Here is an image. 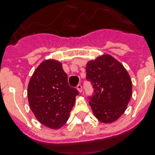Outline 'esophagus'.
Listing matches in <instances>:
<instances>
[{
  "label": "esophagus",
  "instance_id": "esophagus-1",
  "mask_svg": "<svg viewBox=\"0 0 155 155\" xmlns=\"http://www.w3.org/2000/svg\"><path fill=\"white\" fill-rule=\"evenodd\" d=\"M76 89L78 90V91L80 92V93H81L83 91V87H82L81 84H78L77 87H76Z\"/></svg>",
  "mask_w": 155,
  "mask_h": 155
}]
</instances>
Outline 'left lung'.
<instances>
[{"instance_id":"8db88e82","label":"left lung","mask_w":155,"mask_h":155,"mask_svg":"<svg viewBox=\"0 0 155 155\" xmlns=\"http://www.w3.org/2000/svg\"><path fill=\"white\" fill-rule=\"evenodd\" d=\"M87 80L94 93L89 96L93 114L102 123H112L124 114L132 97V84L128 71L110 55L90 61L86 66Z\"/></svg>"}]
</instances>
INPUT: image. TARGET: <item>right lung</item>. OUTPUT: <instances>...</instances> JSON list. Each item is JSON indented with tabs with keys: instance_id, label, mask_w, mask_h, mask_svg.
<instances>
[{
	"instance_id": "add662e5",
	"label": "right lung",
	"mask_w": 155,
	"mask_h": 155,
	"mask_svg": "<svg viewBox=\"0 0 155 155\" xmlns=\"http://www.w3.org/2000/svg\"><path fill=\"white\" fill-rule=\"evenodd\" d=\"M79 91L71 87L61 63L41 62L30 80L27 97L30 108L43 125L58 129L67 122Z\"/></svg>"
}]
</instances>
